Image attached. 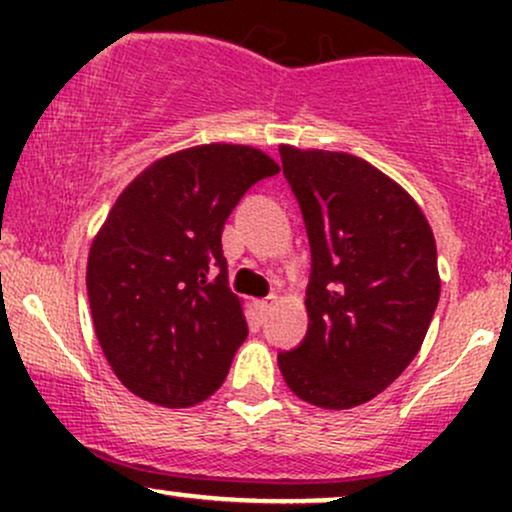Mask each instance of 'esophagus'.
<instances>
[{
    "label": "esophagus",
    "instance_id": "obj_1",
    "mask_svg": "<svg viewBox=\"0 0 512 512\" xmlns=\"http://www.w3.org/2000/svg\"><path fill=\"white\" fill-rule=\"evenodd\" d=\"M274 303H276V296H269V298H264V301H257V310H260L262 315H267L269 310L274 308Z\"/></svg>",
    "mask_w": 512,
    "mask_h": 512
}]
</instances>
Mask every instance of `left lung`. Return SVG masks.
<instances>
[{"mask_svg":"<svg viewBox=\"0 0 512 512\" xmlns=\"http://www.w3.org/2000/svg\"><path fill=\"white\" fill-rule=\"evenodd\" d=\"M310 240L308 332L276 356L293 395L351 409L390 387L436 313V238L404 187L344 151L279 146Z\"/></svg>","mask_w":512,"mask_h":512,"instance_id":"1","label":"left lung"}]
</instances>
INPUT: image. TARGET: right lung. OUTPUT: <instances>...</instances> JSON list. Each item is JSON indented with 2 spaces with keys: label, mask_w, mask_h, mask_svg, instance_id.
Here are the masks:
<instances>
[{
  "label": "right lung",
  "mask_w": 512,
  "mask_h": 512,
  "mask_svg": "<svg viewBox=\"0 0 512 512\" xmlns=\"http://www.w3.org/2000/svg\"><path fill=\"white\" fill-rule=\"evenodd\" d=\"M279 173L264 151L202 144L158 158L117 197L88 252L93 327L122 385L185 409L219 390L248 337L221 233L240 197Z\"/></svg>",
  "instance_id": "obj_1"
}]
</instances>
